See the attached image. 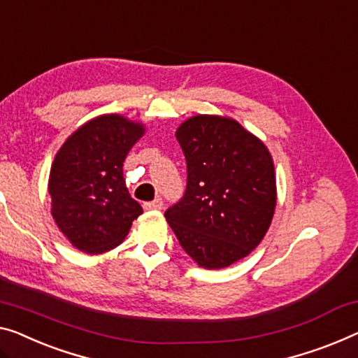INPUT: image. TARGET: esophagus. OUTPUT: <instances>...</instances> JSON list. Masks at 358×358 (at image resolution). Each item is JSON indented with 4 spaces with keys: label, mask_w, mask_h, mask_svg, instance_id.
<instances>
[{
    "label": "esophagus",
    "mask_w": 358,
    "mask_h": 358,
    "mask_svg": "<svg viewBox=\"0 0 358 358\" xmlns=\"http://www.w3.org/2000/svg\"><path fill=\"white\" fill-rule=\"evenodd\" d=\"M143 207H145V210H161L164 207V202L162 199H156L152 202H145Z\"/></svg>",
    "instance_id": "esophagus-1"
}]
</instances>
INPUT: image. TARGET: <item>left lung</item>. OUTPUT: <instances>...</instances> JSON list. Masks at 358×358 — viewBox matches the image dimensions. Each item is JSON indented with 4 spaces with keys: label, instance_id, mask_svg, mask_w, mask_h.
I'll list each match as a JSON object with an SVG mask.
<instances>
[{
    "label": "left lung",
    "instance_id": "1",
    "mask_svg": "<svg viewBox=\"0 0 358 358\" xmlns=\"http://www.w3.org/2000/svg\"><path fill=\"white\" fill-rule=\"evenodd\" d=\"M175 136L186 157L188 185L165 218L197 265L225 268L252 252L271 225L273 157L259 136L227 115L189 117Z\"/></svg>",
    "mask_w": 358,
    "mask_h": 358
}]
</instances>
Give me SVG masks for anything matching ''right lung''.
<instances>
[{
	"label": "right lung",
	"instance_id": "add662e5",
	"mask_svg": "<svg viewBox=\"0 0 358 358\" xmlns=\"http://www.w3.org/2000/svg\"><path fill=\"white\" fill-rule=\"evenodd\" d=\"M145 133L141 120L103 114L80 125L56 152L48 178L51 215L76 249H114L143 213L125 186L124 162Z\"/></svg>",
	"mask_w": 358,
	"mask_h": 358
}]
</instances>
